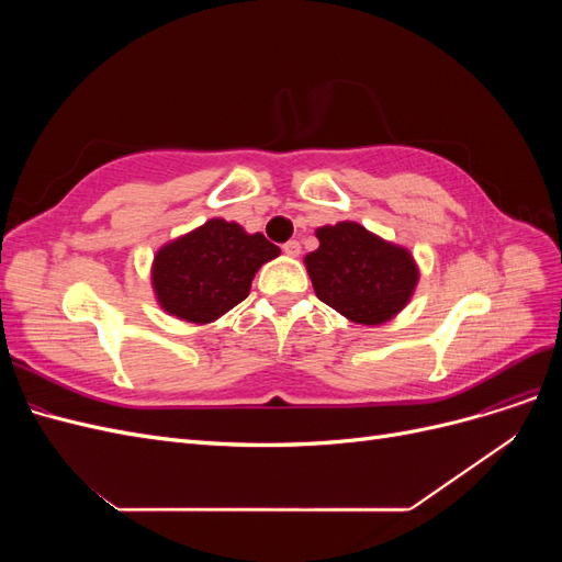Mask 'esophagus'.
<instances>
[{
    "mask_svg": "<svg viewBox=\"0 0 562 562\" xmlns=\"http://www.w3.org/2000/svg\"><path fill=\"white\" fill-rule=\"evenodd\" d=\"M300 250H302V248H300V241H295V239H293V241H288V244H283V252H285V255H291V258H297Z\"/></svg>",
    "mask_w": 562,
    "mask_h": 562,
    "instance_id": "esophagus-1",
    "label": "esophagus"
}]
</instances>
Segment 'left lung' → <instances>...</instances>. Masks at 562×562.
Segmentation results:
<instances>
[{
    "label": "left lung",
    "mask_w": 562,
    "mask_h": 562,
    "mask_svg": "<svg viewBox=\"0 0 562 562\" xmlns=\"http://www.w3.org/2000/svg\"><path fill=\"white\" fill-rule=\"evenodd\" d=\"M316 239L304 267L316 297L335 312L361 326H382L411 302L419 267L407 248L351 220L318 227Z\"/></svg>",
    "instance_id": "8db88e82"
}]
</instances>
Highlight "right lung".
Masks as SVG:
<instances>
[{"mask_svg": "<svg viewBox=\"0 0 562 562\" xmlns=\"http://www.w3.org/2000/svg\"><path fill=\"white\" fill-rule=\"evenodd\" d=\"M279 252L260 232L213 217L157 250L151 288L166 314L206 326L248 297L258 269Z\"/></svg>", "mask_w": 562, "mask_h": 562, "instance_id": "right-lung-1", "label": "right lung"}]
</instances>
